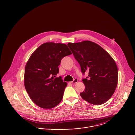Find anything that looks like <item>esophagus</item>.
Listing matches in <instances>:
<instances>
[{"instance_id":"1","label":"esophagus","mask_w":135,"mask_h":135,"mask_svg":"<svg viewBox=\"0 0 135 135\" xmlns=\"http://www.w3.org/2000/svg\"><path fill=\"white\" fill-rule=\"evenodd\" d=\"M78 79H75L73 81H72V82H70V83H72V84H73V83H77V82H78Z\"/></svg>"}]
</instances>
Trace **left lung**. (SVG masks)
Here are the masks:
<instances>
[{
  "instance_id": "8db88e82",
  "label": "left lung",
  "mask_w": 135,
  "mask_h": 135,
  "mask_svg": "<svg viewBox=\"0 0 135 135\" xmlns=\"http://www.w3.org/2000/svg\"><path fill=\"white\" fill-rule=\"evenodd\" d=\"M81 72H89L83 79L85 90L80 94L82 98L94 105L104 103L114 93L118 82V68L115 60L98 44L90 41L68 44Z\"/></svg>"
}]
</instances>
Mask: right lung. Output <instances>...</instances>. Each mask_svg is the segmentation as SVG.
<instances>
[{
    "mask_svg": "<svg viewBox=\"0 0 135 135\" xmlns=\"http://www.w3.org/2000/svg\"><path fill=\"white\" fill-rule=\"evenodd\" d=\"M71 54L65 44L46 42L29 58L25 67V86L30 98L40 108L50 109L61 101L67 83L56 75L61 59Z\"/></svg>",
    "mask_w": 135,
    "mask_h": 135,
    "instance_id": "obj_1",
    "label": "right lung"
}]
</instances>
